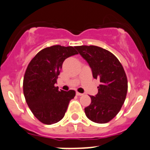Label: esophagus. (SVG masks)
I'll return each instance as SVG.
<instances>
[{
	"label": "esophagus",
	"mask_w": 150,
	"mask_h": 150,
	"mask_svg": "<svg viewBox=\"0 0 150 150\" xmlns=\"http://www.w3.org/2000/svg\"><path fill=\"white\" fill-rule=\"evenodd\" d=\"M76 96H82V95H83V94L81 93H79V92H76Z\"/></svg>",
	"instance_id": "esophagus-1"
}]
</instances>
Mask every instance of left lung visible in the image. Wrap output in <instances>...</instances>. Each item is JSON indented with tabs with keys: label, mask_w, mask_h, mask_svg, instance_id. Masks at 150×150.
Listing matches in <instances>:
<instances>
[{
	"label": "left lung",
	"mask_w": 150,
	"mask_h": 150,
	"mask_svg": "<svg viewBox=\"0 0 150 150\" xmlns=\"http://www.w3.org/2000/svg\"><path fill=\"white\" fill-rule=\"evenodd\" d=\"M92 70L93 77L100 81L98 93L91 96V103L85 108L92 122L105 124L119 113L126 99L127 79L123 66L109 51L96 45L75 47Z\"/></svg>",
	"instance_id": "8db88e82"
}]
</instances>
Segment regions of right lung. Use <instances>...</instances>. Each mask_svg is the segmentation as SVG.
Wrapping results in <instances>:
<instances>
[{
  "label": "right lung",
  "instance_id": "add662e5",
  "mask_svg": "<svg viewBox=\"0 0 150 150\" xmlns=\"http://www.w3.org/2000/svg\"><path fill=\"white\" fill-rule=\"evenodd\" d=\"M74 48L57 45L44 48L31 59L25 72L26 103L34 115L45 125L59 122L76 95L73 90L59 91L54 86L65 59L78 54Z\"/></svg>",
  "mask_w": 150,
  "mask_h": 150
}]
</instances>
